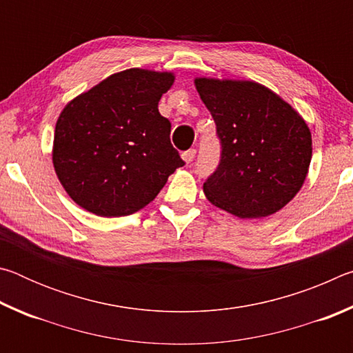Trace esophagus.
<instances>
[{
	"label": "esophagus",
	"mask_w": 353,
	"mask_h": 353,
	"mask_svg": "<svg viewBox=\"0 0 353 353\" xmlns=\"http://www.w3.org/2000/svg\"><path fill=\"white\" fill-rule=\"evenodd\" d=\"M194 157H196V149H188V151H185V152L182 154L183 162L187 163V165H190L191 162H193Z\"/></svg>",
	"instance_id": "1"
}]
</instances>
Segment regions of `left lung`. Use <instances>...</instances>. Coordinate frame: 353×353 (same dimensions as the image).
Listing matches in <instances>:
<instances>
[{"instance_id":"obj_1","label":"left lung","mask_w":353,"mask_h":353,"mask_svg":"<svg viewBox=\"0 0 353 353\" xmlns=\"http://www.w3.org/2000/svg\"><path fill=\"white\" fill-rule=\"evenodd\" d=\"M194 85L221 141L219 165L204 183L207 199L238 218L279 212L305 182L312 162L307 123L254 81L198 77Z\"/></svg>"}]
</instances>
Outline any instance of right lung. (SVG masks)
<instances>
[{
  "instance_id": "right-lung-1",
  "label": "right lung",
  "mask_w": 353,
  "mask_h": 353,
  "mask_svg": "<svg viewBox=\"0 0 353 353\" xmlns=\"http://www.w3.org/2000/svg\"><path fill=\"white\" fill-rule=\"evenodd\" d=\"M168 71L130 68L107 77L65 105L56 123L52 163L77 205L104 218L148 205L185 165L171 145L159 101Z\"/></svg>"
}]
</instances>
